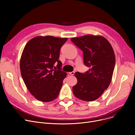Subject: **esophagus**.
I'll return each instance as SVG.
<instances>
[{
	"label": "esophagus",
	"mask_w": 135,
	"mask_h": 135,
	"mask_svg": "<svg viewBox=\"0 0 135 135\" xmlns=\"http://www.w3.org/2000/svg\"><path fill=\"white\" fill-rule=\"evenodd\" d=\"M75 73V71H72V72H69V74H70V75H72V76H73V75H74Z\"/></svg>",
	"instance_id": "obj_1"
}]
</instances>
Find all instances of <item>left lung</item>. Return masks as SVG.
Returning <instances> with one entry per match:
<instances>
[{"label":"left lung","mask_w":135,"mask_h":135,"mask_svg":"<svg viewBox=\"0 0 135 135\" xmlns=\"http://www.w3.org/2000/svg\"><path fill=\"white\" fill-rule=\"evenodd\" d=\"M83 52L84 63L89 68L84 74L77 72L74 95L84 101L98 99L110 85L115 65V55L109 41L102 36L85 35L71 39Z\"/></svg>","instance_id":"obj_1"}]
</instances>
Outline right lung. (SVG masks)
<instances>
[{
  "label": "right lung",
  "mask_w": 135,
  "mask_h": 135,
  "mask_svg": "<svg viewBox=\"0 0 135 135\" xmlns=\"http://www.w3.org/2000/svg\"><path fill=\"white\" fill-rule=\"evenodd\" d=\"M67 38L38 36L26 44L20 60V72L27 89L37 99L49 102L57 98L67 74L61 71L60 50ZM57 63V68L54 66ZM54 67L56 69L54 70Z\"/></svg>",
  "instance_id": "add662e5"
}]
</instances>
